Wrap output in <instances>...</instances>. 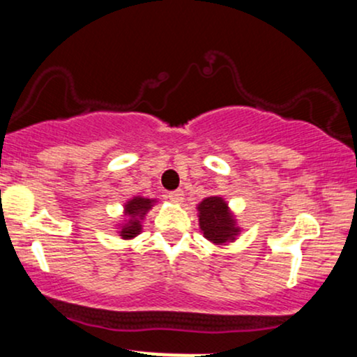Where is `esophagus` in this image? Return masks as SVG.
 Instances as JSON below:
<instances>
[{
  "instance_id": "34e87169",
  "label": "esophagus",
  "mask_w": 357,
  "mask_h": 357,
  "mask_svg": "<svg viewBox=\"0 0 357 357\" xmlns=\"http://www.w3.org/2000/svg\"><path fill=\"white\" fill-rule=\"evenodd\" d=\"M167 198H169L173 203H181L183 199H184V191H183V190L171 191L169 195H167Z\"/></svg>"
}]
</instances>
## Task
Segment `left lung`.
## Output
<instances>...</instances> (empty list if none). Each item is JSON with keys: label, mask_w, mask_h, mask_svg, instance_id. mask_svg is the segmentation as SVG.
<instances>
[{"label": "left lung", "mask_w": 357, "mask_h": 357, "mask_svg": "<svg viewBox=\"0 0 357 357\" xmlns=\"http://www.w3.org/2000/svg\"><path fill=\"white\" fill-rule=\"evenodd\" d=\"M199 228H202L204 238L213 243L223 245L227 241L235 240L240 228L228 210V204L220 196H210L198 204Z\"/></svg>", "instance_id": "obj_1"}]
</instances>
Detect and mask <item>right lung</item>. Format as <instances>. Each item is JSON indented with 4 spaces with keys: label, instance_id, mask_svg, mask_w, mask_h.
Masks as SVG:
<instances>
[{
    "label": "right lung",
    "instance_id": "right-lung-1",
    "mask_svg": "<svg viewBox=\"0 0 357 357\" xmlns=\"http://www.w3.org/2000/svg\"><path fill=\"white\" fill-rule=\"evenodd\" d=\"M153 203H154V199L142 198V196H134L130 202L126 203L124 213L129 216V220H127V223L122 225L121 231H119L121 233L122 238L130 240L141 233V230H142L141 220L144 218L146 213L151 210Z\"/></svg>",
    "mask_w": 357,
    "mask_h": 357
}]
</instances>
